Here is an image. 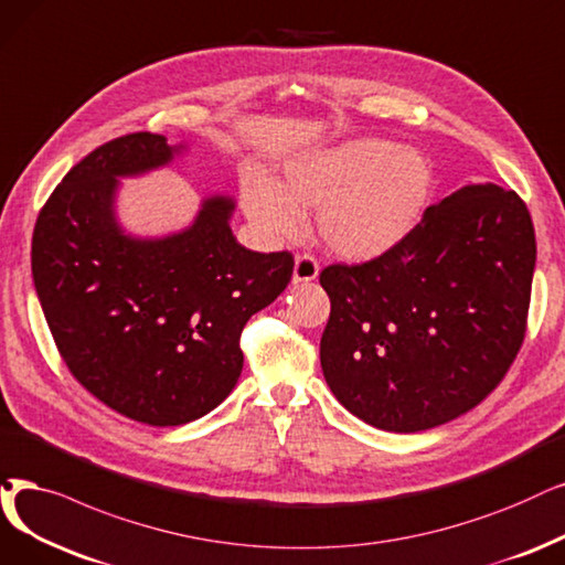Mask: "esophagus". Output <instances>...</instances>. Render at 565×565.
<instances>
[{
    "label": "esophagus",
    "instance_id": "34e87169",
    "mask_svg": "<svg viewBox=\"0 0 565 565\" xmlns=\"http://www.w3.org/2000/svg\"><path fill=\"white\" fill-rule=\"evenodd\" d=\"M320 276V264L310 255H299L295 262V274H291V282L301 285V282H310Z\"/></svg>",
    "mask_w": 565,
    "mask_h": 565
}]
</instances>
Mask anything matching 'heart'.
Returning <instances> with one entry per match:
<instances>
[{
  "label": "heart",
  "mask_w": 565,
  "mask_h": 565,
  "mask_svg": "<svg viewBox=\"0 0 565 565\" xmlns=\"http://www.w3.org/2000/svg\"><path fill=\"white\" fill-rule=\"evenodd\" d=\"M436 188L431 157L380 137H359L291 157L280 183L259 171L243 178V206L266 236L301 227L318 209V234L331 253L352 262L387 255L411 236Z\"/></svg>",
  "instance_id": "heart-1"
}]
</instances>
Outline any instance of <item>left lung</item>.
<instances>
[{
	"instance_id": "obj_1",
	"label": "left lung",
	"mask_w": 565,
	"mask_h": 565,
	"mask_svg": "<svg viewBox=\"0 0 565 565\" xmlns=\"http://www.w3.org/2000/svg\"><path fill=\"white\" fill-rule=\"evenodd\" d=\"M533 268L529 209L493 183L428 206L387 255L327 266L320 361L329 390L352 415L394 434L472 411L522 348Z\"/></svg>"
}]
</instances>
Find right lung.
<instances>
[{"label": "right lung", "instance_id": "1", "mask_svg": "<svg viewBox=\"0 0 565 565\" xmlns=\"http://www.w3.org/2000/svg\"><path fill=\"white\" fill-rule=\"evenodd\" d=\"M185 146L137 131L89 152L36 217L32 276L55 345L81 385L150 426L204 417L243 371L238 338L287 287L289 253L243 247L234 199L213 194L188 230L139 238L116 215L120 178L167 167Z\"/></svg>", "mask_w": 565, "mask_h": 565}]
</instances>
